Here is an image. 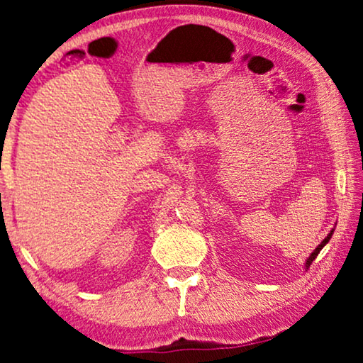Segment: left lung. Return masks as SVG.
I'll list each match as a JSON object with an SVG mask.
<instances>
[{
	"instance_id": "left-lung-1",
	"label": "left lung",
	"mask_w": 363,
	"mask_h": 363,
	"mask_svg": "<svg viewBox=\"0 0 363 363\" xmlns=\"http://www.w3.org/2000/svg\"><path fill=\"white\" fill-rule=\"evenodd\" d=\"M332 235H334V228H332V230H330V233H329V235H327V236L324 238V240H322V242H320V245H319V246H317V247H315V250L311 252V256H309V257H307V261H306V269H307V267H309V266L312 264V261H314V259H315V257H317V255H319V252H320V250H322V247H324V246L327 245V242H329V240H330V238H332Z\"/></svg>"
}]
</instances>
